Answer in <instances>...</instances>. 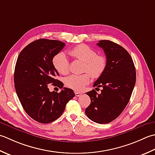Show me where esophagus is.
Wrapping results in <instances>:
<instances>
[{
  "mask_svg": "<svg viewBox=\"0 0 155 155\" xmlns=\"http://www.w3.org/2000/svg\"><path fill=\"white\" fill-rule=\"evenodd\" d=\"M75 96H76L77 97H79V96H80L81 95V93L78 92V91H75Z\"/></svg>",
  "mask_w": 155,
  "mask_h": 155,
  "instance_id": "esophagus-1",
  "label": "esophagus"
}]
</instances>
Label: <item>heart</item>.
Wrapping results in <instances>:
<instances>
[{
	"label": "heart",
	"instance_id": "heart-1",
	"mask_svg": "<svg viewBox=\"0 0 155 155\" xmlns=\"http://www.w3.org/2000/svg\"><path fill=\"white\" fill-rule=\"evenodd\" d=\"M69 53L74 58L84 61V71L88 73L77 75L74 74L66 78L65 85L68 87L75 91L82 90L90 83L91 76L98 78L105 71L107 65L106 57L97 55L94 49L85 44H81L74 47L69 51ZM53 65L59 74L65 75L69 71V61L68 57L63 52H59L53 57Z\"/></svg>",
	"mask_w": 155,
	"mask_h": 155
}]
</instances>
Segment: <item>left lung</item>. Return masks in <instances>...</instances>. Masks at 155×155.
I'll return each instance as SVG.
<instances>
[{"instance_id": "obj_1", "label": "left lung", "mask_w": 155, "mask_h": 155, "mask_svg": "<svg viewBox=\"0 0 155 155\" xmlns=\"http://www.w3.org/2000/svg\"><path fill=\"white\" fill-rule=\"evenodd\" d=\"M97 45L105 53L107 65L93 86L103 89L100 94L95 90L86 93L91 103L85 112L93 122L107 124L119 116L130 100L136 83V69L124 47L109 40L99 41Z\"/></svg>"}]
</instances>
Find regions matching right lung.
Segmentation results:
<instances>
[{"instance_id": "obj_1", "label": "right lung", "mask_w": 155, "mask_h": 155, "mask_svg": "<svg viewBox=\"0 0 155 155\" xmlns=\"http://www.w3.org/2000/svg\"><path fill=\"white\" fill-rule=\"evenodd\" d=\"M65 47L58 40L40 39L22 50L16 63L14 83L16 92L26 113L43 124L58 119L66 104L75 96L73 90L64 87L59 93L49 91L52 84L60 89L64 84L53 65V58Z\"/></svg>"}]
</instances>
